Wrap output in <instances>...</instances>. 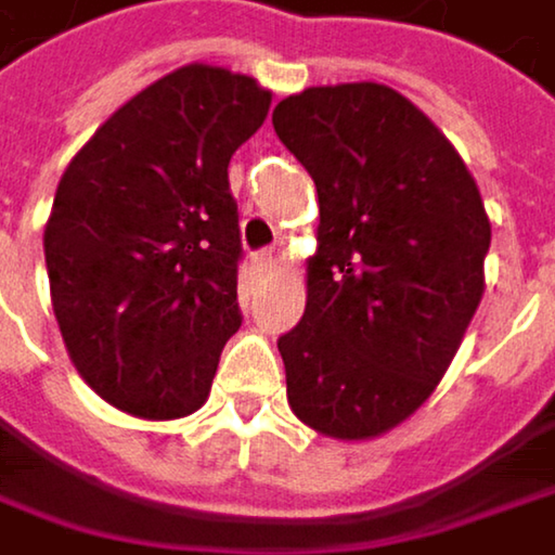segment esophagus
<instances>
[{
  "instance_id": "obj_1",
  "label": "esophagus",
  "mask_w": 555,
  "mask_h": 555,
  "mask_svg": "<svg viewBox=\"0 0 555 555\" xmlns=\"http://www.w3.org/2000/svg\"><path fill=\"white\" fill-rule=\"evenodd\" d=\"M274 261H278V255H274V251H258V255H255V264H258V268H264V271H268Z\"/></svg>"
}]
</instances>
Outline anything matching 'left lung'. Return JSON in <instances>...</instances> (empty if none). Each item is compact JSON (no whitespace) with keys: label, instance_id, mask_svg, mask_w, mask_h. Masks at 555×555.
Wrapping results in <instances>:
<instances>
[{"label":"left lung","instance_id":"left-lung-1","mask_svg":"<svg viewBox=\"0 0 555 555\" xmlns=\"http://www.w3.org/2000/svg\"><path fill=\"white\" fill-rule=\"evenodd\" d=\"M271 124L320 202L307 307L278 339L287 402L320 435L376 438L457 353L483 297L488 212L448 137L386 85L307 88Z\"/></svg>","mask_w":555,"mask_h":555}]
</instances>
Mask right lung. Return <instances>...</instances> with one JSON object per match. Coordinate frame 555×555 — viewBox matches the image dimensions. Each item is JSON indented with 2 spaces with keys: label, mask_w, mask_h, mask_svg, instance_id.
<instances>
[{
  "label": "right lung",
  "mask_w": 555,
  "mask_h": 555,
  "mask_svg": "<svg viewBox=\"0 0 555 555\" xmlns=\"http://www.w3.org/2000/svg\"><path fill=\"white\" fill-rule=\"evenodd\" d=\"M271 91L185 64L130 98L67 163L44 225L51 307L81 379L137 418H182L242 326L232 153Z\"/></svg>",
  "instance_id": "1"
}]
</instances>
